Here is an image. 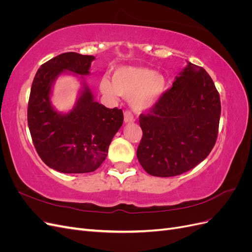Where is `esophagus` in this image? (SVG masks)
I'll return each mask as SVG.
<instances>
[{
  "mask_svg": "<svg viewBox=\"0 0 252 252\" xmlns=\"http://www.w3.org/2000/svg\"><path fill=\"white\" fill-rule=\"evenodd\" d=\"M124 122L125 123H131L133 122V116L130 111H125L124 112Z\"/></svg>",
  "mask_w": 252,
  "mask_h": 252,
  "instance_id": "esophagus-1",
  "label": "esophagus"
}]
</instances>
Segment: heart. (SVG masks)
<instances>
[{
  "label": "heart",
  "mask_w": 252,
  "mask_h": 252,
  "mask_svg": "<svg viewBox=\"0 0 252 252\" xmlns=\"http://www.w3.org/2000/svg\"><path fill=\"white\" fill-rule=\"evenodd\" d=\"M166 89L164 75L144 67H120L112 81L104 77L100 81L101 93L110 100L120 95L130 97L131 108L138 113L151 110L161 100Z\"/></svg>",
  "instance_id": "1"
}]
</instances>
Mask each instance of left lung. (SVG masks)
<instances>
[{
  "instance_id": "left-lung-1",
  "label": "left lung",
  "mask_w": 252,
  "mask_h": 252,
  "mask_svg": "<svg viewBox=\"0 0 252 252\" xmlns=\"http://www.w3.org/2000/svg\"><path fill=\"white\" fill-rule=\"evenodd\" d=\"M220 116V95L210 75L187 62L156 107L140 116L143 136L136 157L145 171L174 177L200 164L215 146Z\"/></svg>"
}]
</instances>
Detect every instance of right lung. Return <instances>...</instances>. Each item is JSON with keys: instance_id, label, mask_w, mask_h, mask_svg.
<instances>
[{"instance_id": "1", "label": "right lung", "mask_w": 252, "mask_h": 252, "mask_svg": "<svg viewBox=\"0 0 252 252\" xmlns=\"http://www.w3.org/2000/svg\"><path fill=\"white\" fill-rule=\"evenodd\" d=\"M94 56L65 52L43 64L30 90L27 120L36 152L50 168L63 173H87L105 161L109 145L123 125L122 109L106 108L94 100L84 75L90 74ZM62 74L81 75L82 87L74 108L58 112L52 106L54 82Z\"/></svg>"}]
</instances>
